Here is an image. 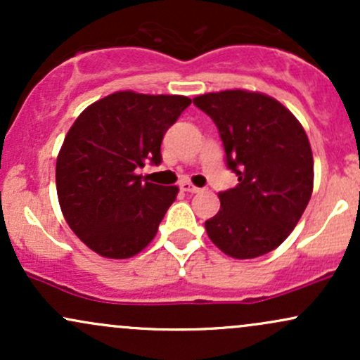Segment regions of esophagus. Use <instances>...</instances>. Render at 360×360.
I'll use <instances>...</instances> for the list:
<instances>
[{
	"label": "esophagus",
	"instance_id": "34e87169",
	"mask_svg": "<svg viewBox=\"0 0 360 360\" xmlns=\"http://www.w3.org/2000/svg\"><path fill=\"white\" fill-rule=\"evenodd\" d=\"M181 189L186 193H200L201 191L200 188H196V186L189 183V181H183V183H181Z\"/></svg>",
	"mask_w": 360,
	"mask_h": 360
}]
</instances>
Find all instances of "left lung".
I'll list each match as a JSON object with an SVG mask.
<instances>
[{"mask_svg": "<svg viewBox=\"0 0 360 360\" xmlns=\"http://www.w3.org/2000/svg\"><path fill=\"white\" fill-rule=\"evenodd\" d=\"M217 125L235 188L218 194L205 221L210 240L233 259L279 247L298 225L313 191V154L295 115L264 93L226 89L194 98Z\"/></svg>", "mask_w": 360, "mask_h": 360, "instance_id": "obj_1", "label": "left lung"}]
</instances>
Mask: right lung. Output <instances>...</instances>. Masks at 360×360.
Returning a JSON list of instances; mask_svg holds the SVG:
<instances>
[{
	"instance_id": "add662e5",
	"label": "right lung",
	"mask_w": 360,
	"mask_h": 360,
	"mask_svg": "<svg viewBox=\"0 0 360 360\" xmlns=\"http://www.w3.org/2000/svg\"><path fill=\"white\" fill-rule=\"evenodd\" d=\"M189 105L179 94L117 91L69 128L57 155V196L72 232L101 257H134L154 240L179 189L137 171L160 164L164 134Z\"/></svg>"
}]
</instances>
